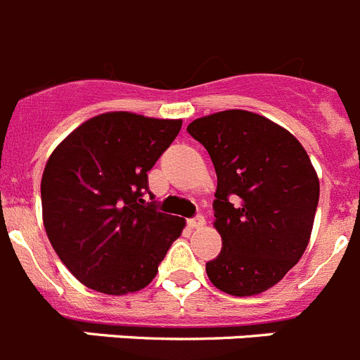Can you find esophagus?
<instances>
[{
    "label": "esophagus",
    "mask_w": 360,
    "mask_h": 360,
    "mask_svg": "<svg viewBox=\"0 0 360 360\" xmlns=\"http://www.w3.org/2000/svg\"><path fill=\"white\" fill-rule=\"evenodd\" d=\"M205 224H206V221H205V217H202V215H198V217H193V219H190V221H188L190 228H202Z\"/></svg>",
    "instance_id": "1"
}]
</instances>
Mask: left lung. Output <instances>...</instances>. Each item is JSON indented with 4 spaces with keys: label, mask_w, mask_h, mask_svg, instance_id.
Masks as SVG:
<instances>
[{
    "label": "left lung",
    "mask_w": 360,
    "mask_h": 360,
    "mask_svg": "<svg viewBox=\"0 0 360 360\" xmlns=\"http://www.w3.org/2000/svg\"><path fill=\"white\" fill-rule=\"evenodd\" d=\"M217 174L214 228L221 254L206 262L215 288L236 297L266 292L310 243L319 177L295 136L264 115L223 110L188 124Z\"/></svg>",
    "instance_id": "obj_1"
}]
</instances>
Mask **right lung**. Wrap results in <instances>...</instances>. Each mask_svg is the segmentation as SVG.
I'll use <instances>...</instances> for the list:
<instances>
[{"mask_svg": "<svg viewBox=\"0 0 360 360\" xmlns=\"http://www.w3.org/2000/svg\"><path fill=\"white\" fill-rule=\"evenodd\" d=\"M181 124L105 112L81 123L50 154L41 177L43 224L58 257L86 288L106 295L139 292L183 232V217L161 214L143 199L150 193L146 172Z\"/></svg>", "mask_w": 360, "mask_h": 360, "instance_id": "1", "label": "right lung"}]
</instances>
